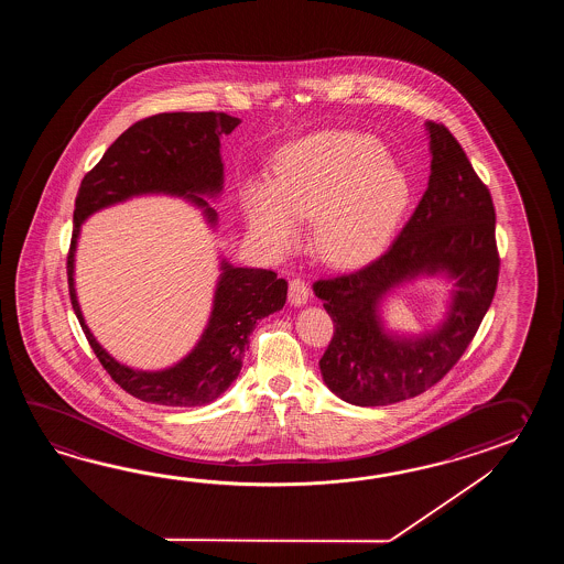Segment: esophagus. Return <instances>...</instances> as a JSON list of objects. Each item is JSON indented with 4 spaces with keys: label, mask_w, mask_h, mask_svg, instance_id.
Returning <instances> with one entry per match:
<instances>
[{
    "label": "esophagus",
    "mask_w": 564,
    "mask_h": 564,
    "mask_svg": "<svg viewBox=\"0 0 564 564\" xmlns=\"http://www.w3.org/2000/svg\"><path fill=\"white\" fill-rule=\"evenodd\" d=\"M311 296V288L302 278H292L288 286V300L292 306H304Z\"/></svg>",
    "instance_id": "34e87169"
}]
</instances>
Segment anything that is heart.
I'll return each instance as SVG.
<instances>
[{
	"label": "heart",
	"instance_id": "heart-1",
	"mask_svg": "<svg viewBox=\"0 0 564 564\" xmlns=\"http://www.w3.org/2000/svg\"><path fill=\"white\" fill-rule=\"evenodd\" d=\"M413 185L383 144L355 131H316L278 149L272 180L241 187V207L256 240L290 252L299 219H311L318 252L352 264L379 252L408 212Z\"/></svg>",
	"mask_w": 564,
	"mask_h": 564
}]
</instances>
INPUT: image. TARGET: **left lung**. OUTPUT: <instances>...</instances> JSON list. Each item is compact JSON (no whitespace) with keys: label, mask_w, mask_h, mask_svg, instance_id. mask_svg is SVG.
I'll list each match as a JSON object with an SVG mask.
<instances>
[{"label":"left lung","mask_w":564,"mask_h":564,"mask_svg":"<svg viewBox=\"0 0 564 564\" xmlns=\"http://www.w3.org/2000/svg\"><path fill=\"white\" fill-rule=\"evenodd\" d=\"M425 129L432 175L405 228L371 264L312 286L335 323L318 362L324 383L359 408L399 403L442 381L478 333L498 284L490 192L444 124ZM440 273L455 282L445 323L423 336L384 329L382 300L415 276Z\"/></svg>","instance_id":"1"}]
</instances>
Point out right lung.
Instances as JSON below:
<instances>
[{"label": "right lung", "instance_id": "add662e5", "mask_svg": "<svg viewBox=\"0 0 564 564\" xmlns=\"http://www.w3.org/2000/svg\"><path fill=\"white\" fill-rule=\"evenodd\" d=\"M241 120L226 112H161L139 120L110 144L80 183L68 252L73 308L100 365L132 397L167 405L197 408L216 401L238 379L256 323L286 304L288 282L272 270L236 268L221 258L209 321L197 345L180 362L161 371H139L112 359L86 326L74 288V256L88 217L139 195H173L204 209L212 228L216 209L204 197L224 189L219 139Z\"/></svg>", "mask_w": 564, "mask_h": 564}]
</instances>
